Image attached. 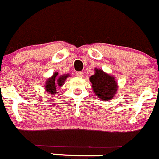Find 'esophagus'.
I'll list each match as a JSON object with an SVG mask.
<instances>
[{
  "label": "esophagus",
  "instance_id": "34e87169",
  "mask_svg": "<svg viewBox=\"0 0 159 159\" xmlns=\"http://www.w3.org/2000/svg\"><path fill=\"white\" fill-rule=\"evenodd\" d=\"M75 75H76V76H78V77H83V76H84V72H77Z\"/></svg>",
  "mask_w": 159,
  "mask_h": 159
}]
</instances>
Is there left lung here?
<instances>
[{"instance_id":"8db88e82","label":"left lung","mask_w":159,"mask_h":159,"mask_svg":"<svg viewBox=\"0 0 159 159\" xmlns=\"http://www.w3.org/2000/svg\"><path fill=\"white\" fill-rule=\"evenodd\" d=\"M90 80L92 83L93 92L101 100H111L116 94L117 90L116 80L101 69H96L95 74L90 76Z\"/></svg>"}]
</instances>
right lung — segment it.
Instances as JSON below:
<instances>
[{
    "mask_svg": "<svg viewBox=\"0 0 159 159\" xmlns=\"http://www.w3.org/2000/svg\"><path fill=\"white\" fill-rule=\"evenodd\" d=\"M58 73H54L53 75V76L51 78L48 79V81L45 84L46 85L44 86L45 90H47V92L51 94H54L56 93V87L59 86H62L63 83L65 82L66 79L69 76V75H63L61 76L58 77Z\"/></svg>",
    "mask_w": 159,
    "mask_h": 159,
    "instance_id": "add662e5",
    "label": "right lung"
}]
</instances>
